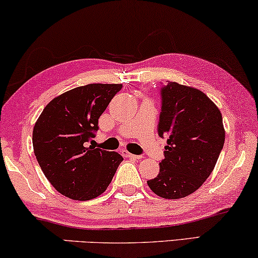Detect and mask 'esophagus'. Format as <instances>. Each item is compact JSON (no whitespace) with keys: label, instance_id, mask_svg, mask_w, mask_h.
<instances>
[{"label":"esophagus","instance_id":"1","mask_svg":"<svg viewBox=\"0 0 258 258\" xmlns=\"http://www.w3.org/2000/svg\"><path fill=\"white\" fill-rule=\"evenodd\" d=\"M122 155L124 157H129V158H135V160H141V158H142V156H140V155H134V154H130V153H128V151H125V150H123L122 151Z\"/></svg>","mask_w":258,"mask_h":258}]
</instances>
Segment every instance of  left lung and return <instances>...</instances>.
<instances>
[{"label": "left lung", "mask_w": 258, "mask_h": 258, "mask_svg": "<svg viewBox=\"0 0 258 258\" xmlns=\"http://www.w3.org/2000/svg\"><path fill=\"white\" fill-rule=\"evenodd\" d=\"M157 132L167 137L160 172L147 181L156 195L177 200L196 191L213 172L225 140L222 114L202 91L162 84Z\"/></svg>", "instance_id": "left-lung-1"}]
</instances>
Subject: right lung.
<instances>
[{
  "mask_svg": "<svg viewBox=\"0 0 258 258\" xmlns=\"http://www.w3.org/2000/svg\"><path fill=\"white\" fill-rule=\"evenodd\" d=\"M122 84H87L54 98L35 123L34 153L59 194L88 201L110 184L123 157L115 151L88 147L96 136L98 118Z\"/></svg>",
  "mask_w": 258,
  "mask_h": 258,
  "instance_id": "right-lung-1",
  "label": "right lung"
}]
</instances>
